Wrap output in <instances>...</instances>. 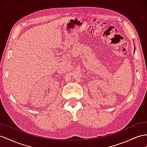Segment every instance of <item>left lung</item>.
Returning a JSON list of instances; mask_svg holds the SVG:
<instances>
[{
	"label": "left lung",
	"mask_w": 147,
	"mask_h": 147,
	"mask_svg": "<svg viewBox=\"0 0 147 147\" xmlns=\"http://www.w3.org/2000/svg\"><path fill=\"white\" fill-rule=\"evenodd\" d=\"M135 48H134V51H135Z\"/></svg>",
	"instance_id": "left-lung-1"
}]
</instances>
